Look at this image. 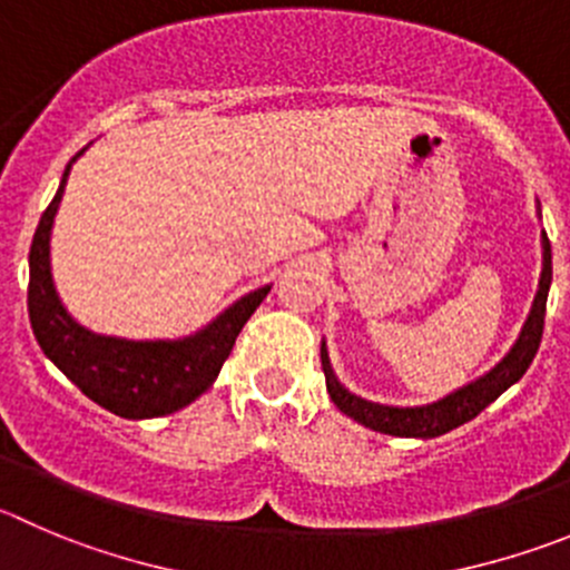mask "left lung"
I'll list each match as a JSON object with an SVG mask.
<instances>
[{"label": "left lung", "mask_w": 570, "mask_h": 570, "mask_svg": "<svg viewBox=\"0 0 570 570\" xmlns=\"http://www.w3.org/2000/svg\"><path fill=\"white\" fill-rule=\"evenodd\" d=\"M549 286H551V242L549 236L542 233V275H540V289H537L534 306H531V315L525 321L520 340L514 343V348L509 351L501 363L494 365L487 376L475 380L472 385L461 387V391L450 393L441 402L424 407H387L368 402V399H360L354 393L345 391L343 385L334 376L332 365H328L326 343L321 348L323 360V374H326V391L332 396L334 405L351 416L354 422L365 424V428L376 430V433L387 435H402V439H435V435H444L450 430L461 428L464 422L475 419L483 407H489L494 399L501 396L507 387H512L520 376L529 371L531 360H534L537 348H540L542 340V326H546V301H549Z\"/></svg>", "instance_id": "left-lung-1"}]
</instances>
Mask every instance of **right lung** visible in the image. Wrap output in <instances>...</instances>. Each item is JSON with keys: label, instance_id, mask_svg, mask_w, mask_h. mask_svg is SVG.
<instances>
[{"label": "right lung", "instance_id": "1", "mask_svg": "<svg viewBox=\"0 0 570 570\" xmlns=\"http://www.w3.org/2000/svg\"><path fill=\"white\" fill-rule=\"evenodd\" d=\"M72 163L63 168L58 194L41 213L30 244L28 312L36 340L47 357L67 374V380L76 382L81 393L115 416L154 419L179 411L202 396L219 376L238 332L267 297L269 286L244 295L210 326L185 340L135 343V340L104 337L78 326L58 301L50 275V230Z\"/></svg>", "mask_w": 570, "mask_h": 570}]
</instances>
